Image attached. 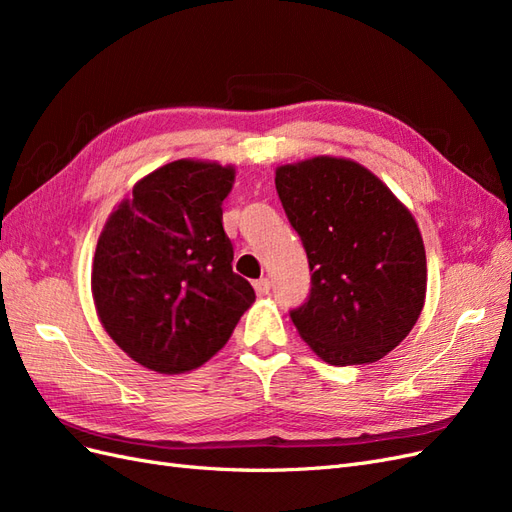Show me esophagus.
I'll return each instance as SVG.
<instances>
[{
  "label": "esophagus",
  "mask_w": 512,
  "mask_h": 512,
  "mask_svg": "<svg viewBox=\"0 0 512 512\" xmlns=\"http://www.w3.org/2000/svg\"><path fill=\"white\" fill-rule=\"evenodd\" d=\"M254 290H256L258 297H265V294L271 292V282L267 280V277H260V280L254 282Z\"/></svg>",
  "instance_id": "esophagus-1"
}]
</instances>
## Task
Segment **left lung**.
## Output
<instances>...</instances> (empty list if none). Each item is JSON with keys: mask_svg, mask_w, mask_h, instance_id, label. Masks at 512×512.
Wrapping results in <instances>:
<instances>
[{"mask_svg": "<svg viewBox=\"0 0 512 512\" xmlns=\"http://www.w3.org/2000/svg\"><path fill=\"white\" fill-rule=\"evenodd\" d=\"M275 188L312 271L307 301L290 312L294 327L331 365L380 361L425 305V245L412 213L346 158L280 166Z\"/></svg>", "mask_w": 512, "mask_h": 512, "instance_id": "left-lung-1", "label": "left lung"}]
</instances>
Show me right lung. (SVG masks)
Wrapping results in <instances>:
<instances>
[{"instance_id": "1", "label": "right lung", "mask_w": 512, "mask_h": 512, "mask_svg": "<svg viewBox=\"0 0 512 512\" xmlns=\"http://www.w3.org/2000/svg\"><path fill=\"white\" fill-rule=\"evenodd\" d=\"M235 168L177 160L134 185L96 245L91 292L106 333L158 374H183L222 350L256 294L232 271L222 200Z\"/></svg>"}]
</instances>
